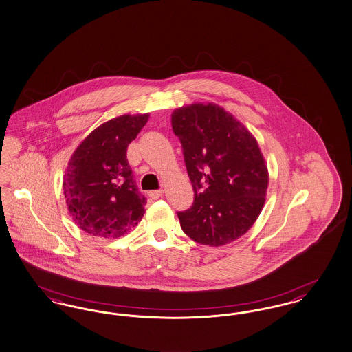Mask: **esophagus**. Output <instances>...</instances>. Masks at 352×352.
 I'll return each mask as SVG.
<instances>
[{
	"label": "esophagus",
	"mask_w": 352,
	"mask_h": 352,
	"mask_svg": "<svg viewBox=\"0 0 352 352\" xmlns=\"http://www.w3.org/2000/svg\"><path fill=\"white\" fill-rule=\"evenodd\" d=\"M163 193H164V190H163V189H157V190H151L148 195L151 199L157 200V199H160V197L163 196Z\"/></svg>",
	"instance_id": "34e87169"
}]
</instances>
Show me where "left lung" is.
<instances>
[{"label": "left lung", "mask_w": 352, "mask_h": 352, "mask_svg": "<svg viewBox=\"0 0 352 352\" xmlns=\"http://www.w3.org/2000/svg\"><path fill=\"white\" fill-rule=\"evenodd\" d=\"M170 122L195 192L190 209L177 213L182 229L214 248L240 239L258 219L269 185L257 139L214 103L179 107Z\"/></svg>", "instance_id": "obj_1"}]
</instances>
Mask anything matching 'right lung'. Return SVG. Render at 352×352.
<instances>
[{
    "mask_svg": "<svg viewBox=\"0 0 352 352\" xmlns=\"http://www.w3.org/2000/svg\"><path fill=\"white\" fill-rule=\"evenodd\" d=\"M149 113H124L100 124L76 147L63 175V196L72 220L83 232L118 239L144 214L127 147L148 122Z\"/></svg>",
    "mask_w": 352,
    "mask_h": 352,
    "instance_id": "obj_1",
    "label": "right lung"
}]
</instances>
